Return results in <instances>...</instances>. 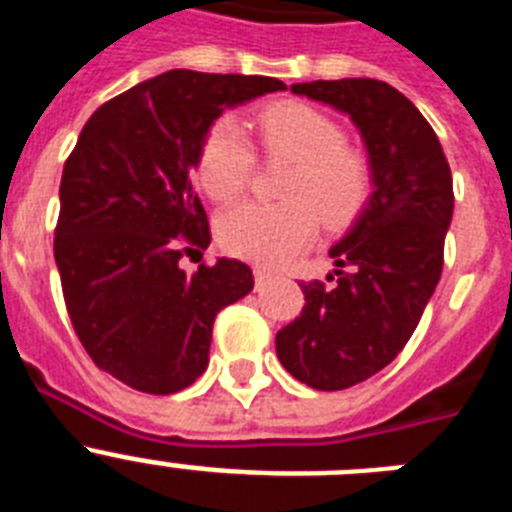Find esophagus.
Listing matches in <instances>:
<instances>
[{
  "label": "esophagus",
  "mask_w": 512,
  "mask_h": 512,
  "mask_svg": "<svg viewBox=\"0 0 512 512\" xmlns=\"http://www.w3.org/2000/svg\"><path fill=\"white\" fill-rule=\"evenodd\" d=\"M253 279H256V289H261L271 279V271L269 269H261V266H256V269H253Z\"/></svg>",
  "instance_id": "1"
}]
</instances>
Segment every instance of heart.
Returning <instances> with one entry per match:
<instances>
[{"label":"heart","mask_w":512,"mask_h":512,"mask_svg":"<svg viewBox=\"0 0 512 512\" xmlns=\"http://www.w3.org/2000/svg\"><path fill=\"white\" fill-rule=\"evenodd\" d=\"M266 158L292 161L279 194L282 202H241L217 217L225 251L264 266H279L305 251L318 220L328 230L354 225L374 192V169L364 151L323 110L302 102L269 104L256 115ZM256 151L235 117L207 128L197 153V179L212 200H235L251 182Z\"/></svg>","instance_id":"obj_1"}]
</instances>
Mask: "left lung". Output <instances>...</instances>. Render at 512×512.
<instances>
[{
    "instance_id": "obj_1",
    "label": "left lung",
    "mask_w": 512,
    "mask_h": 512,
    "mask_svg": "<svg viewBox=\"0 0 512 512\" xmlns=\"http://www.w3.org/2000/svg\"><path fill=\"white\" fill-rule=\"evenodd\" d=\"M346 112L372 158L374 192L330 248L336 274L302 282L305 307L277 333V356L312 390L354 387L392 364L441 279L454 184L441 140L405 94L377 79L292 84Z\"/></svg>"
}]
</instances>
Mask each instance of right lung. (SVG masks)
<instances>
[{"label": "right lung", "instance_id": "obj_1", "mask_svg": "<svg viewBox=\"0 0 512 512\" xmlns=\"http://www.w3.org/2000/svg\"><path fill=\"white\" fill-rule=\"evenodd\" d=\"M282 89L271 76L166 71L97 107L63 164V302L94 364L133 390L189 387L210 361L217 312L253 289L243 261L179 266L210 246L189 169L225 107Z\"/></svg>", "mask_w": 512, "mask_h": 512}]
</instances>
